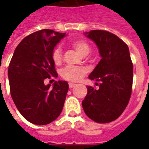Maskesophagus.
I'll return each instance as SVG.
<instances>
[{"label": "esophagus", "mask_w": 149, "mask_h": 149, "mask_svg": "<svg viewBox=\"0 0 149 149\" xmlns=\"http://www.w3.org/2000/svg\"><path fill=\"white\" fill-rule=\"evenodd\" d=\"M76 85H77V84H74V83H69V84H68V86H69V88H74Z\"/></svg>", "instance_id": "esophagus-1"}]
</instances>
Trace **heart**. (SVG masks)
Segmentation results:
<instances>
[{"label":"heart","instance_id":"b5f03b06","mask_svg":"<svg viewBox=\"0 0 149 149\" xmlns=\"http://www.w3.org/2000/svg\"><path fill=\"white\" fill-rule=\"evenodd\" d=\"M72 45L80 54L86 56L90 51V47L86 41L78 40L72 43ZM52 59L56 65L61 64L62 61V51L61 47H56L52 52ZM86 69L77 66L68 65L61 70L62 77L67 81L77 82L81 81L86 74Z\"/></svg>","mask_w":149,"mask_h":149}]
</instances>
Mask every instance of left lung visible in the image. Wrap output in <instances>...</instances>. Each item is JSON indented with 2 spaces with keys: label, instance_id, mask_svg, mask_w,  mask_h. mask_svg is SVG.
I'll use <instances>...</instances> for the list:
<instances>
[{
  "label": "left lung",
  "instance_id": "8db88e82",
  "mask_svg": "<svg viewBox=\"0 0 149 149\" xmlns=\"http://www.w3.org/2000/svg\"><path fill=\"white\" fill-rule=\"evenodd\" d=\"M84 35L97 45L101 59L88 76L100 82L99 88L87 86L82 107L91 120L109 123L121 115L131 97L133 65L129 49L122 40L107 31L92 30Z\"/></svg>",
  "mask_w": 149,
  "mask_h": 149
}]
</instances>
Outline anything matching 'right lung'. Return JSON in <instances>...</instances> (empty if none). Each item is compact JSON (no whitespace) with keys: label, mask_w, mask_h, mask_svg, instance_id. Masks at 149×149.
Returning a JSON list of instances; mask_svg holds the SVG:
<instances>
[{"label":"right lung","mask_w":149,"mask_h":149,"mask_svg":"<svg viewBox=\"0 0 149 149\" xmlns=\"http://www.w3.org/2000/svg\"><path fill=\"white\" fill-rule=\"evenodd\" d=\"M67 36L51 29L29 35L15 49L8 66L10 93L19 112L28 121L48 125L58 117L68 91L65 81L45 84V79L57 77L52 52Z\"/></svg>","instance_id":"right-lung-1"}]
</instances>
